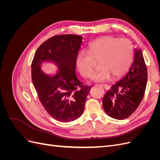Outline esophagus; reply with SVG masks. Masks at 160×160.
<instances>
[{
	"label": "esophagus",
	"mask_w": 160,
	"mask_h": 160,
	"mask_svg": "<svg viewBox=\"0 0 160 160\" xmlns=\"http://www.w3.org/2000/svg\"><path fill=\"white\" fill-rule=\"evenodd\" d=\"M102 85L103 88H104V89H105V90H108L109 89V87L108 85H106V84H103V85Z\"/></svg>",
	"instance_id": "esophagus-1"
}]
</instances>
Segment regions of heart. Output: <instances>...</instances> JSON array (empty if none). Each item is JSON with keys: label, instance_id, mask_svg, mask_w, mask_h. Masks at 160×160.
I'll use <instances>...</instances> for the list:
<instances>
[{"label": "heart", "instance_id": "1", "mask_svg": "<svg viewBox=\"0 0 160 160\" xmlns=\"http://www.w3.org/2000/svg\"><path fill=\"white\" fill-rule=\"evenodd\" d=\"M133 56V45L129 40L106 36L92 42L88 52L79 51L76 57V65L82 75L88 77L93 72L92 59L100 60L101 69L92 75L91 80L105 82L112 75L115 78L123 75L129 69Z\"/></svg>", "mask_w": 160, "mask_h": 160}]
</instances>
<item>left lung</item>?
<instances>
[{"label":"left lung","mask_w":160,"mask_h":160,"mask_svg":"<svg viewBox=\"0 0 160 160\" xmlns=\"http://www.w3.org/2000/svg\"><path fill=\"white\" fill-rule=\"evenodd\" d=\"M147 80L148 70L142 52L135 49L134 60L129 72L111 86L103 97L105 113L119 120L128 118L142 102Z\"/></svg>","instance_id":"8db88e82"}]
</instances>
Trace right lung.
<instances>
[{"instance_id": "add662e5", "label": "right lung", "mask_w": 160, "mask_h": 160, "mask_svg": "<svg viewBox=\"0 0 160 160\" xmlns=\"http://www.w3.org/2000/svg\"><path fill=\"white\" fill-rule=\"evenodd\" d=\"M82 39L81 36L75 35L52 37L38 48L32 62V81L38 99L47 112L61 122H72L81 117L91 89V87L82 85L75 73L76 57ZM44 62L54 64L56 73L43 72Z\"/></svg>"}]
</instances>
